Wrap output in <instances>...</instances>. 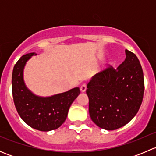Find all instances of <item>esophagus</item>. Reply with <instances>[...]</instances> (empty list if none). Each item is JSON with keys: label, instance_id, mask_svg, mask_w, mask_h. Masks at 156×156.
<instances>
[{"label": "esophagus", "instance_id": "1", "mask_svg": "<svg viewBox=\"0 0 156 156\" xmlns=\"http://www.w3.org/2000/svg\"><path fill=\"white\" fill-rule=\"evenodd\" d=\"M80 89H81V92H84V91H85L86 90H87V84L84 83V84H81V88H80Z\"/></svg>", "mask_w": 156, "mask_h": 156}]
</instances>
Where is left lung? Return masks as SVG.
<instances>
[{"instance_id": "8db88e82", "label": "left lung", "mask_w": 156, "mask_h": 156, "mask_svg": "<svg viewBox=\"0 0 156 156\" xmlns=\"http://www.w3.org/2000/svg\"><path fill=\"white\" fill-rule=\"evenodd\" d=\"M126 58L117 69L112 66L87 84L89 113L98 127L116 130L137 113L144 94L142 66L136 55L125 50Z\"/></svg>"}]
</instances>
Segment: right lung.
Masks as SVG:
<instances>
[{"instance_id":"add662e5","label":"right lung","mask_w":156,"mask_h":156,"mask_svg":"<svg viewBox=\"0 0 156 156\" xmlns=\"http://www.w3.org/2000/svg\"><path fill=\"white\" fill-rule=\"evenodd\" d=\"M34 53L22 56L15 64L12 75V92L14 104L21 119L32 128L49 131L58 128L66 119L69 107L80 94L75 87L50 97L34 95L26 87L23 69Z\"/></svg>"}]
</instances>
